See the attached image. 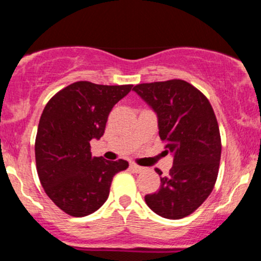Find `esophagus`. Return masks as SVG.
Listing matches in <instances>:
<instances>
[{"label":"esophagus","mask_w":261,"mask_h":261,"mask_svg":"<svg viewBox=\"0 0 261 261\" xmlns=\"http://www.w3.org/2000/svg\"><path fill=\"white\" fill-rule=\"evenodd\" d=\"M130 169L133 170L134 173H141V172H142V170H143L142 167L137 166V164H135V163H131V164H130Z\"/></svg>","instance_id":"esophagus-1"}]
</instances>
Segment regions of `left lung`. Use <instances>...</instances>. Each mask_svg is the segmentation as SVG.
<instances>
[{
  "mask_svg": "<svg viewBox=\"0 0 261 261\" xmlns=\"http://www.w3.org/2000/svg\"><path fill=\"white\" fill-rule=\"evenodd\" d=\"M155 113L166 153H172L168 176L145 196L152 211L169 220L193 214L216 182L221 160L220 128L214 109L199 89L182 80L142 83L133 88ZM162 175L160 169H155Z\"/></svg>",
  "mask_w": 261,
  "mask_h": 261,
  "instance_id": "1",
  "label": "left lung"
}]
</instances>
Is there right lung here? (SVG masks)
Wrapping results in <instances>:
<instances>
[{"label":"right lung","instance_id":"obj_1","mask_svg":"<svg viewBox=\"0 0 261 261\" xmlns=\"http://www.w3.org/2000/svg\"><path fill=\"white\" fill-rule=\"evenodd\" d=\"M133 86L80 81L56 93L44 108L35 139V162L46 195L73 217L91 215L107 201L124 160L93 157L91 140L104 135L113 107Z\"/></svg>","mask_w":261,"mask_h":261}]
</instances>
